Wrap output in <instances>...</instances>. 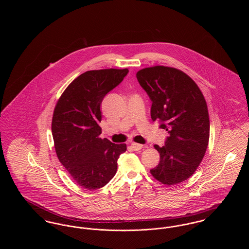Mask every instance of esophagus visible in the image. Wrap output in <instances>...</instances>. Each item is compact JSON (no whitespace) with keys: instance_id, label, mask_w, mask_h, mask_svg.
<instances>
[{"instance_id":"obj_1","label":"esophagus","mask_w":249,"mask_h":249,"mask_svg":"<svg viewBox=\"0 0 249 249\" xmlns=\"http://www.w3.org/2000/svg\"><path fill=\"white\" fill-rule=\"evenodd\" d=\"M130 146H131V148H132L133 150H135V151L141 150L142 148V144H141V143H137V142H131Z\"/></svg>"}]
</instances>
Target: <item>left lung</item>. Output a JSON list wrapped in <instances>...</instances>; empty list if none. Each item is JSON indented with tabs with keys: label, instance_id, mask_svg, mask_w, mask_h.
I'll use <instances>...</instances> for the list:
<instances>
[{
	"label": "left lung",
	"instance_id": "obj_1",
	"mask_svg": "<svg viewBox=\"0 0 249 249\" xmlns=\"http://www.w3.org/2000/svg\"><path fill=\"white\" fill-rule=\"evenodd\" d=\"M136 77L152 101L151 119L160 120V127L169 132L163 146L154 145L160 163L150 173L167 186L181 183L197 170L208 145L206 101L194 80L177 68H143Z\"/></svg>",
	"mask_w": 249,
	"mask_h": 249
}]
</instances>
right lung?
Masks as SVG:
<instances>
[{
  "label": "right lung",
  "instance_id": "add662e5",
  "mask_svg": "<svg viewBox=\"0 0 249 249\" xmlns=\"http://www.w3.org/2000/svg\"><path fill=\"white\" fill-rule=\"evenodd\" d=\"M126 69L92 70L71 82L56 104L52 135L59 162L84 189H100L114 178L126 143L102 139L101 105L104 97L127 75Z\"/></svg>",
  "mask_w": 249,
  "mask_h": 249
}]
</instances>
